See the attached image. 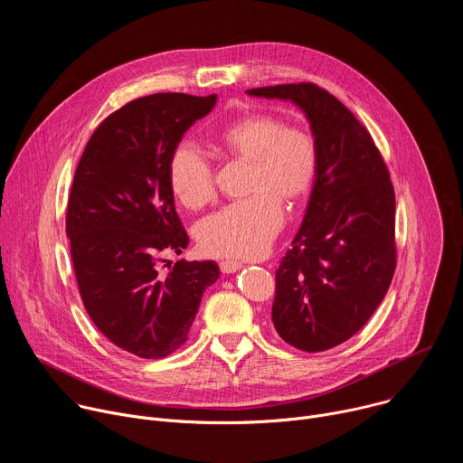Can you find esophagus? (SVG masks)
Returning a JSON list of instances; mask_svg holds the SVG:
<instances>
[{
	"mask_svg": "<svg viewBox=\"0 0 463 463\" xmlns=\"http://www.w3.org/2000/svg\"><path fill=\"white\" fill-rule=\"evenodd\" d=\"M220 269H222V273H225V275L236 273V271L241 269V261H238V260H223V261L220 263Z\"/></svg>",
	"mask_w": 463,
	"mask_h": 463,
	"instance_id": "1",
	"label": "esophagus"
}]
</instances>
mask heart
Returning <instances> with one entry per match:
<instances>
[{"label": "heart", "mask_w": 463, "mask_h": 463, "mask_svg": "<svg viewBox=\"0 0 463 463\" xmlns=\"http://www.w3.org/2000/svg\"><path fill=\"white\" fill-rule=\"evenodd\" d=\"M220 145L249 159V192L254 194L203 218L197 225V241L214 256H261L284 225L280 197L297 202L313 184L317 143L302 128L282 126L269 115H250L229 124L222 131ZM168 179L184 207L197 209L213 200V165L194 143L184 141L174 150Z\"/></svg>", "instance_id": "obj_1"}]
</instances>
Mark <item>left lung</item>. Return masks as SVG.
I'll return each mask as SVG.
<instances>
[{"label": "left lung", "instance_id": "1", "mask_svg": "<svg viewBox=\"0 0 463 463\" xmlns=\"http://www.w3.org/2000/svg\"><path fill=\"white\" fill-rule=\"evenodd\" d=\"M293 102L318 161L302 225L277 269L273 324L302 352L334 348L368 322L395 269V197L366 128L326 90L302 82L247 90Z\"/></svg>", "mask_w": 463, "mask_h": 463}]
</instances>
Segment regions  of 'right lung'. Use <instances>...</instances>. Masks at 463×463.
<instances>
[{
  "label": "right lung",
  "mask_w": 463,
  "mask_h": 463,
  "mask_svg": "<svg viewBox=\"0 0 463 463\" xmlns=\"http://www.w3.org/2000/svg\"><path fill=\"white\" fill-rule=\"evenodd\" d=\"M216 99L156 93L128 102L93 131L75 172L65 231L82 302L102 335L143 359L166 357L186 341L220 277L213 260H177L166 275L157 271L161 252L188 245L170 157Z\"/></svg>",
  "instance_id": "right-lung-1"
}]
</instances>
